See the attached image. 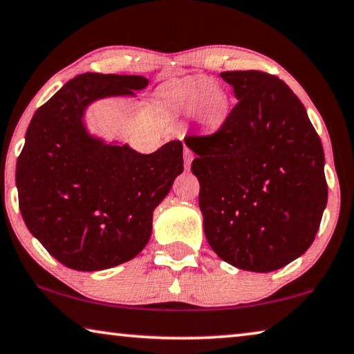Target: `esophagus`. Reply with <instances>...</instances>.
<instances>
[{"mask_svg": "<svg viewBox=\"0 0 354 354\" xmlns=\"http://www.w3.org/2000/svg\"><path fill=\"white\" fill-rule=\"evenodd\" d=\"M192 160H194V151L186 147V148H184V165H186V168L190 167Z\"/></svg>", "mask_w": 354, "mask_h": 354, "instance_id": "esophagus-1", "label": "esophagus"}]
</instances>
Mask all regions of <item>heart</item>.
Wrapping results in <instances>:
<instances>
[{"label": "heart", "instance_id": "b5f03b06", "mask_svg": "<svg viewBox=\"0 0 354 354\" xmlns=\"http://www.w3.org/2000/svg\"><path fill=\"white\" fill-rule=\"evenodd\" d=\"M157 99L170 113H179L186 109L205 127L221 126L230 110L225 89L207 78H173L157 89Z\"/></svg>", "mask_w": 354, "mask_h": 354}]
</instances>
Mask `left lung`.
<instances>
[{
	"label": "left lung",
	"instance_id": "obj_1",
	"mask_svg": "<svg viewBox=\"0 0 354 354\" xmlns=\"http://www.w3.org/2000/svg\"><path fill=\"white\" fill-rule=\"evenodd\" d=\"M236 105L216 132L186 136L211 249L271 272L310 248L328 203L324 153L304 105L279 77L227 71Z\"/></svg>",
	"mask_w": 354,
	"mask_h": 354
}]
</instances>
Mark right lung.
Here are the masks:
<instances>
[{
    "label": "right lung",
    "instance_id": "1",
    "mask_svg": "<svg viewBox=\"0 0 354 354\" xmlns=\"http://www.w3.org/2000/svg\"><path fill=\"white\" fill-rule=\"evenodd\" d=\"M140 75H77L39 106L17 159L21 217L61 265L100 271L132 260L153 230V211L183 173V143L140 154L104 145L83 127L85 106L99 97L133 94Z\"/></svg>",
    "mask_w": 354,
    "mask_h": 354
}]
</instances>
